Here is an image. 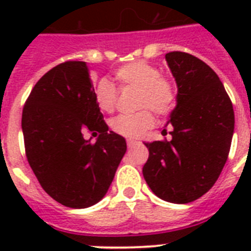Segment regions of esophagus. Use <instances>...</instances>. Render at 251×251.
Instances as JSON below:
<instances>
[{
	"label": "esophagus",
	"mask_w": 251,
	"mask_h": 251,
	"mask_svg": "<svg viewBox=\"0 0 251 251\" xmlns=\"http://www.w3.org/2000/svg\"><path fill=\"white\" fill-rule=\"evenodd\" d=\"M138 145H139V142L133 141V139H127V147H129V149H134V147Z\"/></svg>",
	"instance_id": "34e87169"
}]
</instances>
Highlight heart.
I'll list each match as a JSON object with an SVG mask.
<instances>
[{
	"label": "heart",
	"instance_id": "b5f03b06",
	"mask_svg": "<svg viewBox=\"0 0 251 251\" xmlns=\"http://www.w3.org/2000/svg\"><path fill=\"white\" fill-rule=\"evenodd\" d=\"M114 79L120 88H137V108H145L134 114H120L110 122L114 133L122 137L141 138L153 125V116L147 108L159 116L171 112L177 101V90L171 79L160 75L155 65L138 60L120 66L114 72ZM95 98L99 108L112 112L117 101V91L109 80L101 79L95 88Z\"/></svg>",
	"mask_w": 251,
	"mask_h": 251
}]
</instances>
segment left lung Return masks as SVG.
<instances>
[{"mask_svg":"<svg viewBox=\"0 0 251 251\" xmlns=\"http://www.w3.org/2000/svg\"><path fill=\"white\" fill-rule=\"evenodd\" d=\"M165 60L177 84V104L168 121L172 141L145 143L150 155L143 177L159 198L183 204L206 194L219 178L232 143L234 112L206 62L185 52H169Z\"/></svg>","mask_w":251,"mask_h":251,"instance_id":"1","label":"left lung"}]
</instances>
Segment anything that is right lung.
<instances>
[{
	"instance_id": "1",
	"label": "right lung",
	"mask_w": 251,
	"mask_h": 251,
	"mask_svg": "<svg viewBox=\"0 0 251 251\" xmlns=\"http://www.w3.org/2000/svg\"><path fill=\"white\" fill-rule=\"evenodd\" d=\"M22 130L29 167L54 201L87 208L104 198L126 141L108 131L86 62L68 61L41 76L23 108ZM86 131L96 142L84 139Z\"/></svg>"
}]
</instances>
